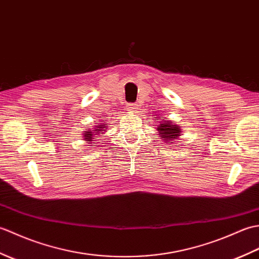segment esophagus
<instances>
[{
	"label": "esophagus",
	"instance_id": "34e87169",
	"mask_svg": "<svg viewBox=\"0 0 259 259\" xmlns=\"http://www.w3.org/2000/svg\"><path fill=\"white\" fill-rule=\"evenodd\" d=\"M138 104H136V103H129L128 106H126V109H128V111H130V112H136V110L138 109Z\"/></svg>",
	"mask_w": 259,
	"mask_h": 259
}]
</instances>
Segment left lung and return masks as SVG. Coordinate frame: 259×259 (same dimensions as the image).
Returning <instances> with one entry per match:
<instances>
[{"instance_id":"obj_1","label":"left lung","mask_w":259,"mask_h":259,"mask_svg":"<svg viewBox=\"0 0 259 259\" xmlns=\"http://www.w3.org/2000/svg\"><path fill=\"white\" fill-rule=\"evenodd\" d=\"M158 119L159 120V121H157ZM156 122H158V125L156 128L158 130V135L159 137H161V139L166 142V144L170 142L169 145H172L176 140L180 139L181 133H183L181 126L174 123V121L171 120H164L160 119L159 117H156Z\"/></svg>"}]
</instances>
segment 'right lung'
I'll list each match as a JSON object with an SVG mask.
<instances>
[{"label":"right lung","mask_w":259,"mask_h":259,"mask_svg":"<svg viewBox=\"0 0 259 259\" xmlns=\"http://www.w3.org/2000/svg\"><path fill=\"white\" fill-rule=\"evenodd\" d=\"M106 121V120H103ZM107 125L106 122H102L100 124H97V125H93V129L88 128L87 131H84L83 134V140L87 141V144H92V142H96L97 144V136H99L100 134L106 133L107 130Z\"/></svg>","instance_id":"obj_1"}]
</instances>
